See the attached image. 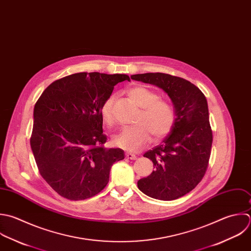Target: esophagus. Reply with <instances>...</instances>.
Returning <instances> with one entry per match:
<instances>
[{
    "mask_svg": "<svg viewBox=\"0 0 251 251\" xmlns=\"http://www.w3.org/2000/svg\"><path fill=\"white\" fill-rule=\"evenodd\" d=\"M126 158L128 159H131V160H134L137 158V156L134 154V153H131V152H126Z\"/></svg>",
    "mask_w": 251,
    "mask_h": 251,
    "instance_id": "1",
    "label": "esophagus"
}]
</instances>
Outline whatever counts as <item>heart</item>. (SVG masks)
Here are the masks:
<instances>
[{"instance_id":"obj_1","label":"heart","mask_w":251,"mask_h":251,"mask_svg":"<svg viewBox=\"0 0 251 251\" xmlns=\"http://www.w3.org/2000/svg\"><path fill=\"white\" fill-rule=\"evenodd\" d=\"M130 99L141 107L137 119L138 125L121 129L114 137L115 146L131 152L144 148L151 140V133L156 139L167 136L176 120L173 106L166 100H159V95L143 86H136L128 91ZM114 97L105 100L100 107V116L104 124L110 126L114 121Z\"/></svg>"}]
</instances>
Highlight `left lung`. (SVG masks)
Masks as SVG:
<instances>
[{
  "instance_id": "left-lung-1",
  "label": "left lung",
  "mask_w": 251,
  "mask_h": 251,
  "mask_svg": "<svg viewBox=\"0 0 251 251\" xmlns=\"http://www.w3.org/2000/svg\"><path fill=\"white\" fill-rule=\"evenodd\" d=\"M131 78L162 89L176 115L162 144L144 154L153 162L154 171L139 180L138 188L152 199L177 200L198 186L208 166L213 138L206 98L190 81L170 74L144 73Z\"/></svg>"
}]
</instances>
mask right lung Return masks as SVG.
I'll list each match as a JSON object with an SVG mask.
<instances>
[{"label": "right lung", "mask_w": 251, "mask_h": 251, "mask_svg": "<svg viewBox=\"0 0 251 251\" xmlns=\"http://www.w3.org/2000/svg\"><path fill=\"white\" fill-rule=\"evenodd\" d=\"M126 74L81 72L52 82L34 106L30 146L44 180L59 196L83 201L109 181L121 149H106L100 107Z\"/></svg>", "instance_id": "right-lung-1"}]
</instances>
